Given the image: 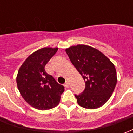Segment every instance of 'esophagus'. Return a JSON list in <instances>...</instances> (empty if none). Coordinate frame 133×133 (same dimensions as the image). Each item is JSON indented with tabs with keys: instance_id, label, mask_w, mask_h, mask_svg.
<instances>
[{
	"instance_id": "obj_1",
	"label": "esophagus",
	"mask_w": 133,
	"mask_h": 133,
	"mask_svg": "<svg viewBox=\"0 0 133 133\" xmlns=\"http://www.w3.org/2000/svg\"><path fill=\"white\" fill-rule=\"evenodd\" d=\"M65 86L67 87V88H68V87L70 86V83H69V81H66V82H65Z\"/></svg>"
}]
</instances>
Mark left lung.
<instances>
[{"label":"left lung","mask_w":133,"mask_h":133,"mask_svg":"<svg viewBox=\"0 0 133 133\" xmlns=\"http://www.w3.org/2000/svg\"><path fill=\"white\" fill-rule=\"evenodd\" d=\"M65 51L85 83L83 93L75 95L78 105L87 109L103 106L111 97L117 83L114 64L100 50L87 45H72Z\"/></svg>","instance_id":"obj_1"}]
</instances>
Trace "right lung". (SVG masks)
Listing matches in <instances>:
<instances>
[{"label":"right lung","instance_id":"add662e5","mask_svg":"<svg viewBox=\"0 0 133 133\" xmlns=\"http://www.w3.org/2000/svg\"><path fill=\"white\" fill-rule=\"evenodd\" d=\"M58 49L45 47L36 50L18 70L16 83L19 92L25 102L35 109L46 110L60 103L64 87L45 70V65Z\"/></svg>","mask_w":133,"mask_h":133}]
</instances>
